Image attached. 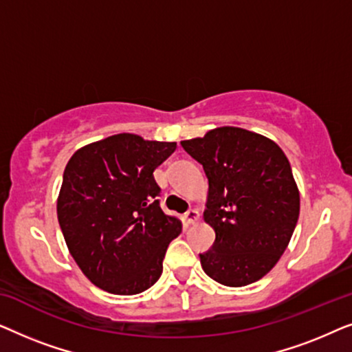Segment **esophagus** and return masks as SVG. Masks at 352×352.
<instances>
[{
	"instance_id": "esophagus-1",
	"label": "esophagus",
	"mask_w": 352,
	"mask_h": 352,
	"mask_svg": "<svg viewBox=\"0 0 352 352\" xmlns=\"http://www.w3.org/2000/svg\"><path fill=\"white\" fill-rule=\"evenodd\" d=\"M184 219H186V223L187 224H195L197 221L200 219V213L197 210H189L187 211V213L184 214Z\"/></svg>"
}]
</instances>
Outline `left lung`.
<instances>
[{
  "instance_id": "left-lung-1",
  "label": "left lung",
  "mask_w": 352,
  "mask_h": 352,
  "mask_svg": "<svg viewBox=\"0 0 352 352\" xmlns=\"http://www.w3.org/2000/svg\"><path fill=\"white\" fill-rule=\"evenodd\" d=\"M208 177L205 223L216 234L201 269L226 287L259 280L285 252L300 216L290 162L272 139L237 126L181 141Z\"/></svg>"
}]
</instances>
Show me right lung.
<instances>
[{"label":"right lung","instance_id":"add662e5","mask_svg":"<svg viewBox=\"0 0 352 352\" xmlns=\"http://www.w3.org/2000/svg\"><path fill=\"white\" fill-rule=\"evenodd\" d=\"M176 142L120 133L70 157L57 197V219L81 272L104 292L138 295L162 276L163 258L182 230L155 197L153 171Z\"/></svg>","mask_w":352,"mask_h":352}]
</instances>
